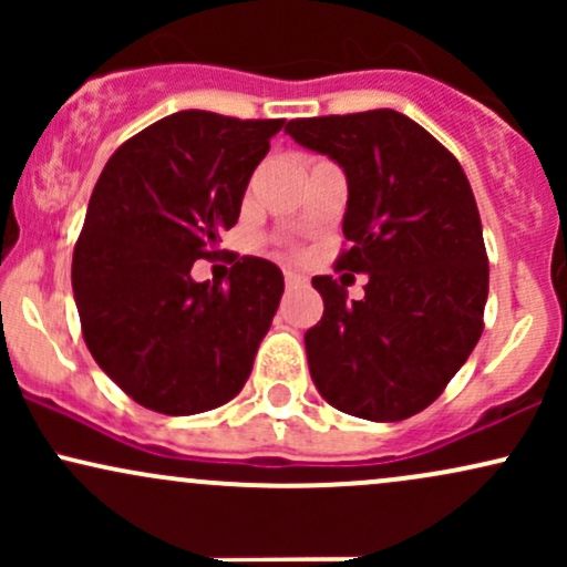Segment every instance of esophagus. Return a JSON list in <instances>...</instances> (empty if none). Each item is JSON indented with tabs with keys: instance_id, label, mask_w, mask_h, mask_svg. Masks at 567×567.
Here are the masks:
<instances>
[{
	"instance_id": "obj_1",
	"label": "esophagus",
	"mask_w": 567,
	"mask_h": 567,
	"mask_svg": "<svg viewBox=\"0 0 567 567\" xmlns=\"http://www.w3.org/2000/svg\"><path fill=\"white\" fill-rule=\"evenodd\" d=\"M285 285H288V290L301 288V285H306V279L301 275H296V271H285Z\"/></svg>"
}]
</instances>
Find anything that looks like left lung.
I'll list each match as a JSON object with an SVG mask.
<instances>
[{
  "mask_svg": "<svg viewBox=\"0 0 567 567\" xmlns=\"http://www.w3.org/2000/svg\"><path fill=\"white\" fill-rule=\"evenodd\" d=\"M285 133L347 173L349 247L336 269L368 275L362 301H347L333 277L311 279L324 301L303 336L311 381L357 419H410L445 392L485 328L487 252L470 181L394 109L290 120Z\"/></svg>",
  "mask_w": 567,
  "mask_h": 567,
  "instance_id": "8db88e82",
  "label": "left lung"
}]
</instances>
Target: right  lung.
<instances>
[{"mask_svg":"<svg viewBox=\"0 0 567 567\" xmlns=\"http://www.w3.org/2000/svg\"><path fill=\"white\" fill-rule=\"evenodd\" d=\"M285 120L178 112L122 143L103 167L71 261L93 360L127 396L165 415L205 413L239 394L277 315L282 271L231 266L226 288L194 282Z\"/></svg>","mask_w":567,"mask_h":567,"instance_id":"right-lung-1","label":"right lung"}]
</instances>
